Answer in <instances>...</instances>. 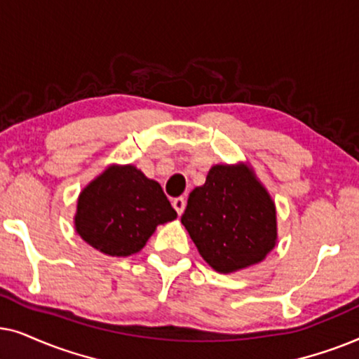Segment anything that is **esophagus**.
I'll return each instance as SVG.
<instances>
[{
  "label": "esophagus",
  "instance_id": "1",
  "mask_svg": "<svg viewBox=\"0 0 359 359\" xmlns=\"http://www.w3.org/2000/svg\"><path fill=\"white\" fill-rule=\"evenodd\" d=\"M185 198L184 197H179V198H174V202H172V207L175 208V212H177V215H182L184 213V210H185Z\"/></svg>",
  "mask_w": 359,
  "mask_h": 359
}]
</instances>
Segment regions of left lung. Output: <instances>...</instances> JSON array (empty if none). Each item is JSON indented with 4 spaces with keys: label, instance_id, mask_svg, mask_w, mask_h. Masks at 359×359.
Returning a JSON list of instances; mask_svg holds the SVG:
<instances>
[{
    "label": "left lung",
    "instance_id": "1",
    "mask_svg": "<svg viewBox=\"0 0 359 359\" xmlns=\"http://www.w3.org/2000/svg\"><path fill=\"white\" fill-rule=\"evenodd\" d=\"M182 224L200 256L229 274L257 264L277 241L276 205L246 164H217L189 195Z\"/></svg>",
    "mask_w": 359,
    "mask_h": 359
}]
</instances>
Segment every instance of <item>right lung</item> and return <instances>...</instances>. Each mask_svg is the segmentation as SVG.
<instances>
[{
	"label": "right lung",
	"instance_id": "add662e5",
	"mask_svg": "<svg viewBox=\"0 0 359 359\" xmlns=\"http://www.w3.org/2000/svg\"><path fill=\"white\" fill-rule=\"evenodd\" d=\"M177 212L156 180L135 165H109L76 202L75 229L83 241L108 256L141 251L159 224Z\"/></svg>",
	"mask_w": 359,
	"mask_h": 359
}]
</instances>
